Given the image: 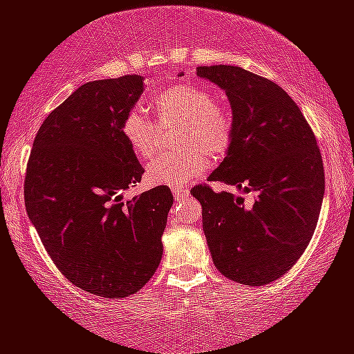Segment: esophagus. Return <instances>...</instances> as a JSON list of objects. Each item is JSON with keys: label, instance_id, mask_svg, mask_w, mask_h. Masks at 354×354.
Masks as SVG:
<instances>
[{"label": "esophagus", "instance_id": "34e87169", "mask_svg": "<svg viewBox=\"0 0 354 354\" xmlns=\"http://www.w3.org/2000/svg\"><path fill=\"white\" fill-rule=\"evenodd\" d=\"M172 194H174V198H176V200H184V198L189 197L190 192L187 189H180V187H174Z\"/></svg>", "mask_w": 354, "mask_h": 354}]
</instances>
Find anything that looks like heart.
<instances>
[{
  "label": "heart",
  "instance_id": "1",
  "mask_svg": "<svg viewBox=\"0 0 354 354\" xmlns=\"http://www.w3.org/2000/svg\"><path fill=\"white\" fill-rule=\"evenodd\" d=\"M159 124H180L178 147L187 149L176 157L156 160L146 170L152 185L180 187L198 178L228 154L234 139V113L228 102L213 98L207 86L180 82L160 91L151 102ZM121 131L126 142L141 160H152L159 151L157 124L141 108L126 113Z\"/></svg>",
  "mask_w": 354,
  "mask_h": 354
}]
</instances>
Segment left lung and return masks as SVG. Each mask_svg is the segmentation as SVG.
Instances as JSON below:
<instances>
[{
	"label": "left lung",
	"mask_w": 354,
	"mask_h": 354,
	"mask_svg": "<svg viewBox=\"0 0 354 354\" xmlns=\"http://www.w3.org/2000/svg\"><path fill=\"white\" fill-rule=\"evenodd\" d=\"M200 77L226 91L234 113V139L210 182L254 194L190 192L202 205L212 259L225 277L266 286L299 261L315 231L325 172L315 134L287 91L233 65L198 67Z\"/></svg>",
	"instance_id": "obj_1"
}]
</instances>
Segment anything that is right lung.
Returning <instances> with one entry per match:
<instances>
[{
  "instance_id": "add662e5",
  "label": "right lung",
  "mask_w": 354,
  "mask_h": 354,
  "mask_svg": "<svg viewBox=\"0 0 354 354\" xmlns=\"http://www.w3.org/2000/svg\"><path fill=\"white\" fill-rule=\"evenodd\" d=\"M141 75L95 80L44 120L24 180L29 220L60 272L104 299L128 297L154 276L174 197L159 185L123 200L142 165L121 124Z\"/></svg>"
}]
</instances>
